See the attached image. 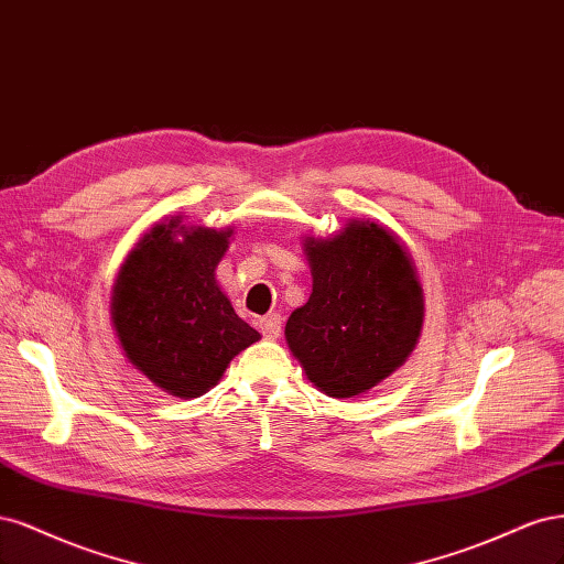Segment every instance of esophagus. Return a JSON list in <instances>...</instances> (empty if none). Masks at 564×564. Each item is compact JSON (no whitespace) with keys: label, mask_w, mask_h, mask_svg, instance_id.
<instances>
[{"label":"esophagus","mask_w":564,"mask_h":564,"mask_svg":"<svg viewBox=\"0 0 564 564\" xmlns=\"http://www.w3.org/2000/svg\"><path fill=\"white\" fill-rule=\"evenodd\" d=\"M281 323H283V318L279 314H267L264 318H260L258 325L267 339H276V337H281Z\"/></svg>","instance_id":"1"}]
</instances>
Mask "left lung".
<instances>
[{
	"label": "left lung",
	"instance_id": "left-lung-1",
	"mask_svg": "<svg viewBox=\"0 0 564 564\" xmlns=\"http://www.w3.org/2000/svg\"><path fill=\"white\" fill-rule=\"evenodd\" d=\"M312 295L285 323V341L312 384L354 398L393 375L424 325V288L401 236L351 220L328 239L306 236Z\"/></svg>",
	"mask_w": 564,
	"mask_h": 564
}]
</instances>
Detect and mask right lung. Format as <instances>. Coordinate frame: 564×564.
Here are the masks:
<instances>
[{"label": "right lung", "instance_id": "right-lung-1", "mask_svg": "<svg viewBox=\"0 0 564 564\" xmlns=\"http://www.w3.org/2000/svg\"><path fill=\"white\" fill-rule=\"evenodd\" d=\"M231 236V227L166 217L140 236L112 285L110 316L126 360L183 401L210 391L231 358L260 339L215 279Z\"/></svg>", "mask_w": 564, "mask_h": 564}]
</instances>
